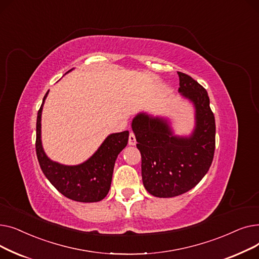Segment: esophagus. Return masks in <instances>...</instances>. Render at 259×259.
Masks as SVG:
<instances>
[{"label": "esophagus", "mask_w": 259, "mask_h": 259, "mask_svg": "<svg viewBox=\"0 0 259 259\" xmlns=\"http://www.w3.org/2000/svg\"><path fill=\"white\" fill-rule=\"evenodd\" d=\"M135 144H137V140H135V135H134V133L131 131V132H130V134H129V145L134 146Z\"/></svg>", "instance_id": "1"}]
</instances>
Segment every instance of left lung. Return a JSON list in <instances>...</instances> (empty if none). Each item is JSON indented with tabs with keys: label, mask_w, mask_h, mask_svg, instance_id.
I'll return each mask as SVG.
<instances>
[{
	"label": "left lung",
	"mask_w": 259,
	"mask_h": 259,
	"mask_svg": "<svg viewBox=\"0 0 259 259\" xmlns=\"http://www.w3.org/2000/svg\"><path fill=\"white\" fill-rule=\"evenodd\" d=\"M179 92L195 108V128L190 137L175 135L162 117L139 113L132 120L142 154V178L156 197H174L194 188L207 174L215 150V118L207 90L183 72Z\"/></svg>",
	"instance_id": "1"
}]
</instances>
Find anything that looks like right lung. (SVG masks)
<instances>
[{"mask_svg": "<svg viewBox=\"0 0 259 259\" xmlns=\"http://www.w3.org/2000/svg\"><path fill=\"white\" fill-rule=\"evenodd\" d=\"M48 92L36 117L35 150L39 167L51 185L67 198L79 202L100 201L110 189L115 160L128 144L129 131L108 135L95 153L83 164L66 166L53 161L44 152L40 140V117Z\"/></svg>", "mask_w": 259, "mask_h": 259, "instance_id": "right-lung-1", "label": "right lung"}]
</instances>
